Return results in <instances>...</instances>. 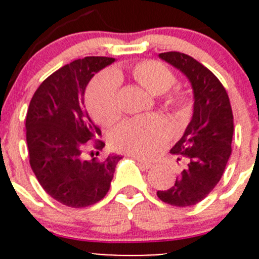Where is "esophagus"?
I'll list each match as a JSON object with an SVG mask.
<instances>
[{
    "instance_id": "obj_1",
    "label": "esophagus",
    "mask_w": 259,
    "mask_h": 259,
    "mask_svg": "<svg viewBox=\"0 0 259 259\" xmlns=\"http://www.w3.org/2000/svg\"><path fill=\"white\" fill-rule=\"evenodd\" d=\"M134 158H135V156H134ZM135 159H137L138 164H139V165L142 166L143 169H150V168H153V164L149 163V161L143 160V159H140V158H135Z\"/></svg>"
}]
</instances>
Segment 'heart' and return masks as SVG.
Wrapping results in <instances>:
<instances>
[{
    "label": "heart",
    "mask_w": 259,
    "mask_h": 259,
    "mask_svg": "<svg viewBox=\"0 0 259 259\" xmlns=\"http://www.w3.org/2000/svg\"><path fill=\"white\" fill-rule=\"evenodd\" d=\"M133 77L153 95H163L176 83V75L169 67L154 60L138 62L132 70ZM120 74L104 71L94 77L86 91V105L95 121L108 125L120 113L117 91ZM168 104L180 116L187 115L189 100L185 93L178 91L169 96ZM170 137L169 124L160 116H142L126 120L117 125L110 135L115 149L133 155L151 158L159 153Z\"/></svg>",
    "instance_id": "heart-1"
}]
</instances>
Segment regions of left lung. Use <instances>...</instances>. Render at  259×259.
Masks as SVG:
<instances>
[{
    "label": "left lung",
    "instance_id": "8db88e82",
    "mask_svg": "<svg viewBox=\"0 0 259 259\" xmlns=\"http://www.w3.org/2000/svg\"><path fill=\"white\" fill-rule=\"evenodd\" d=\"M159 57L180 70L192 83L194 109L190 122L170 153L187 160L173 187L156 195L174 207H189L204 199L218 184L232 153L233 113L218 77L189 55L170 51Z\"/></svg>",
    "mask_w": 259,
    "mask_h": 259
}]
</instances>
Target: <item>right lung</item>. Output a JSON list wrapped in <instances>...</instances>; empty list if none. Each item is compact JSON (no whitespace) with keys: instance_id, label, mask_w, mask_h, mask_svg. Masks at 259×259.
<instances>
[{"instance_id":"obj_1","label":"right lung","mask_w":259,"mask_h":259,"mask_svg":"<svg viewBox=\"0 0 259 259\" xmlns=\"http://www.w3.org/2000/svg\"><path fill=\"white\" fill-rule=\"evenodd\" d=\"M115 59L88 56L55 71L38 86L26 115V142L30 165L50 197L71 208H83L109 192L121 156L103 160L81 158L88 142L101 150L100 129L83 105V94L94 75Z\"/></svg>"}]
</instances>
